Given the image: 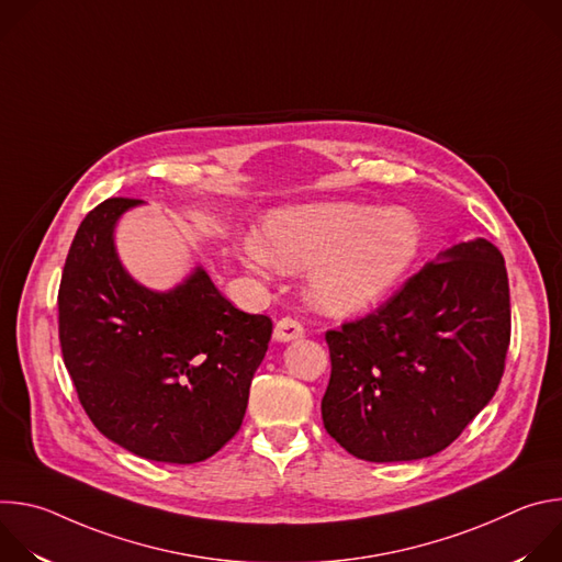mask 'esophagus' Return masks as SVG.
Instances as JSON below:
<instances>
[{
  "instance_id": "34e87169",
  "label": "esophagus",
  "mask_w": 562,
  "mask_h": 562,
  "mask_svg": "<svg viewBox=\"0 0 562 562\" xmlns=\"http://www.w3.org/2000/svg\"><path fill=\"white\" fill-rule=\"evenodd\" d=\"M302 334H304L302 325L297 323V319H293V317H282V319H278V325H276V329H273V338H276L278 342L297 340V338H302Z\"/></svg>"
}]
</instances>
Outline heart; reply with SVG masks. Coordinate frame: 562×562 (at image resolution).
Listing matches in <instances>:
<instances>
[{"instance_id":"obj_1","label":"heart","mask_w":562,"mask_h":562,"mask_svg":"<svg viewBox=\"0 0 562 562\" xmlns=\"http://www.w3.org/2000/svg\"><path fill=\"white\" fill-rule=\"evenodd\" d=\"M260 237L265 247L256 237L243 247L251 269L311 267L315 306L349 315L375 304L409 271L423 247V226L405 206L325 202L271 213Z\"/></svg>"}]
</instances>
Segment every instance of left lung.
<instances>
[{"mask_svg":"<svg viewBox=\"0 0 562 562\" xmlns=\"http://www.w3.org/2000/svg\"><path fill=\"white\" fill-rule=\"evenodd\" d=\"M509 336L503 254L485 237L453 245L378 311L327 331L325 429L369 462L442 451L494 397Z\"/></svg>","mask_w":562,"mask_h":562,"instance_id":"1","label":"left lung"}]
</instances>
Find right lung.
I'll list each match as a JSON object with an SVG mask.
<instances>
[{
    "label": "right lung",
    "mask_w": 562,
    "mask_h": 562,
    "mask_svg": "<svg viewBox=\"0 0 562 562\" xmlns=\"http://www.w3.org/2000/svg\"><path fill=\"white\" fill-rule=\"evenodd\" d=\"M139 204L111 198L79 224L57 295L61 356L109 440L146 460L193 464L243 425L273 323L235 308L202 267L171 291L135 282L115 226Z\"/></svg>",
    "instance_id": "1"
}]
</instances>
